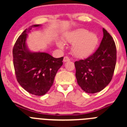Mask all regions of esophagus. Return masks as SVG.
I'll return each instance as SVG.
<instances>
[{
	"label": "esophagus",
	"instance_id": "1",
	"mask_svg": "<svg viewBox=\"0 0 127 127\" xmlns=\"http://www.w3.org/2000/svg\"><path fill=\"white\" fill-rule=\"evenodd\" d=\"M69 61H70V58L68 57H65L64 58V62H67Z\"/></svg>",
	"mask_w": 127,
	"mask_h": 127
}]
</instances>
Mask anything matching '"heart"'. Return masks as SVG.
<instances>
[{"instance_id": "heart-1", "label": "heart", "mask_w": 127, "mask_h": 127, "mask_svg": "<svg viewBox=\"0 0 127 127\" xmlns=\"http://www.w3.org/2000/svg\"><path fill=\"white\" fill-rule=\"evenodd\" d=\"M65 42L73 44L72 52L74 55L79 58L88 57L94 52L98 42L97 35L92 32H88L85 29H78L69 33L65 39ZM57 45L63 48L64 45L58 42Z\"/></svg>"}]
</instances>
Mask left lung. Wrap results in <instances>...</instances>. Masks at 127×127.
Wrapping results in <instances>:
<instances>
[{"mask_svg": "<svg viewBox=\"0 0 127 127\" xmlns=\"http://www.w3.org/2000/svg\"><path fill=\"white\" fill-rule=\"evenodd\" d=\"M99 47L88 58L76 61L77 84L88 94L102 90L111 81L116 63V48L111 35L103 29Z\"/></svg>", "mask_w": 127, "mask_h": 127, "instance_id": "8db88e82", "label": "left lung"}]
</instances>
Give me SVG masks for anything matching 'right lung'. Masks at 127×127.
<instances>
[{"label": "right lung", "instance_id": "1", "mask_svg": "<svg viewBox=\"0 0 127 127\" xmlns=\"http://www.w3.org/2000/svg\"><path fill=\"white\" fill-rule=\"evenodd\" d=\"M33 25L25 29L13 47V65L18 82L27 92L41 96L48 92L53 84L58 69L63 65L64 57L54 58L43 52H31L26 45L27 33Z\"/></svg>", "mask_w": 127, "mask_h": 127}]
</instances>
